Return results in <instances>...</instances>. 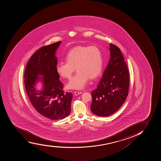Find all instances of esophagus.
I'll use <instances>...</instances> for the list:
<instances>
[{
    "instance_id": "obj_1",
    "label": "esophagus",
    "mask_w": 161,
    "mask_h": 161,
    "mask_svg": "<svg viewBox=\"0 0 161 161\" xmlns=\"http://www.w3.org/2000/svg\"><path fill=\"white\" fill-rule=\"evenodd\" d=\"M82 93V92H74V94L75 95V96H78L79 94H80Z\"/></svg>"
}]
</instances>
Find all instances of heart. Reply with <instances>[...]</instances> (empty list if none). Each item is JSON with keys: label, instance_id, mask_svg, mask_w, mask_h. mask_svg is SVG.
<instances>
[{"label": "heart", "instance_id": "b5f03b06", "mask_svg": "<svg viewBox=\"0 0 161 161\" xmlns=\"http://www.w3.org/2000/svg\"><path fill=\"white\" fill-rule=\"evenodd\" d=\"M65 60L66 61L58 62L56 69L59 75L69 79L75 68L76 73L67 85V88L71 89H83L89 78L97 77L103 68L102 53L99 48L94 46L73 48L67 53Z\"/></svg>", "mask_w": 161, "mask_h": 161}]
</instances>
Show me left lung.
I'll use <instances>...</instances> for the list:
<instances>
[{"mask_svg":"<svg viewBox=\"0 0 161 161\" xmlns=\"http://www.w3.org/2000/svg\"><path fill=\"white\" fill-rule=\"evenodd\" d=\"M110 57L97 88L92 92V113L107 117L117 111L126 100L129 73L120 49L110 44Z\"/></svg>","mask_w":161,"mask_h":161,"instance_id":"1","label":"left lung"}]
</instances>
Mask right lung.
<instances>
[{"instance_id": "1", "label": "right lung", "mask_w": 161, "mask_h": 161, "mask_svg": "<svg viewBox=\"0 0 161 161\" xmlns=\"http://www.w3.org/2000/svg\"><path fill=\"white\" fill-rule=\"evenodd\" d=\"M61 41L40 48L26 65L25 88L31 103L39 113L53 120L62 119L71 112L72 93L64 92L63 84L57 73L56 51ZM42 83L40 90L36 85Z\"/></svg>"}]
</instances>
